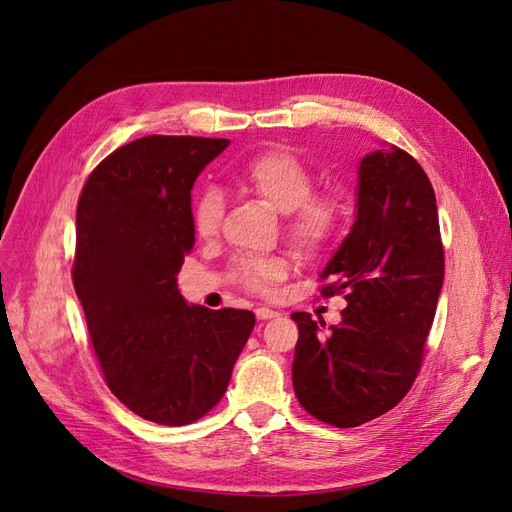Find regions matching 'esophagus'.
<instances>
[{
	"label": "esophagus",
	"instance_id": "1",
	"mask_svg": "<svg viewBox=\"0 0 512 512\" xmlns=\"http://www.w3.org/2000/svg\"><path fill=\"white\" fill-rule=\"evenodd\" d=\"M275 316H277L275 309H269V307H258L256 309V318L258 320H269V318H275Z\"/></svg>",
	"mask_w": 512,
	"mask_h": 512
}]
</instances>
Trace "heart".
<instances>
[{"label": "heart", "instance_id": "b5f03b06", "mask_svg": "<svg viewBox=\"0 0 512 512\" xmlns=\"http://www.w3.org/2000/svg\"><path fill=\"white\" fill-rule=\"evenodd\" d=\"M235 181L241 188L286 215L290 241L305 254H316L327 247L342 226V205L333 196H312L314 179L307 166L288 151L273 149L247 160ZM222 218V196L215 190L200 192L192 207V224L198 237H213ZM243 286L269 294L286 277V262L277 256L243 258L237 267Z\"/></svg>", "mask_w": 512, "mask_h": 512}]
</instances>
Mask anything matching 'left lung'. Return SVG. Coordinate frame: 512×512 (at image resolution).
<instances>
[{
  "label": "left lung",
  "instance_id": "left-lung-1",
  "mask_svg": "<svg viewBox=\"0 0 512 512\" xmlns=\"http://www.w3.org/2000/svg\"><path fill=\"white\" fill-rule=\"evenodd\" d=\"M320 280L348 307L329 331L307 312L290 316L294 395L322 423L359 427L410 391L444 282L436 194L406 151L384 143L363 156L354 224Z\"/></svg>",
  "mask_w": 512,
  "mask_h": 512
}]
</instances>
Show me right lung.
I'll return each mask as SVG.
<instances>
[{
  "instance_id": "1",
  "label": "right lung",
  "mask_w": 512,
  "mask_h": 512,
  "mask_svg": "<svg viewBox=\"0 0 512 512\" xmlns=\"http://www.w3.org/2000/svg\"><path fill=\"white\" fill-rule=\"evenodd\" d=\"M228 138L145 136L89 175L76 207L72 280L108 389L147 421L181 427L228 389L256 324L250 309L181 297L194 247L192 185Z\"/></svg>"
}]
</instances>
